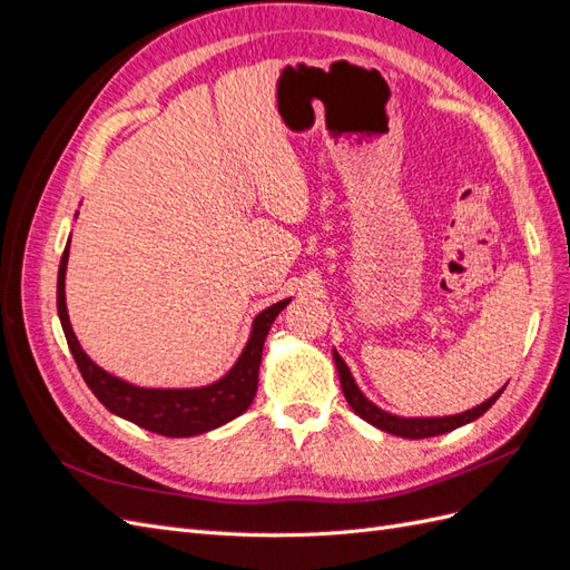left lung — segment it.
<instances>
[{"mask_svg":"<svg viewBox=\"0 0 570 570\" xmlns=\"http://www.w3.org/2000/svg\"><path fill=\"white\" fill-rule=\"evenodd\" d=\"M333 358H335V366L340 373V383H342V392H344V400L350 402V406L354 409L356 416H361L364 421H368L371 425L385 430L390 435H400V438H409V440H423V438H435V435H444L450 433V430H456L465 423H471L475 419H480L482 413H485L494 402L497 396L504 392V387L494 392L490 400H485L482 404L463 411V413H454V416H442V419H402V416H392V413L383 411L381 406H375L373 402L366 400V394L358 390V385L354 383V377L344 364L342 356L333 350Z\"/></svg>","mask_w":570,"mask_h":570,"instance_id":"8db88e82","label":"left lung"}]
</instances>
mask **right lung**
I'll return each mask as SVG.
<instances>
[{
	"instance_id": "1",
	"label": "right lung",
	"mask_w": 570,
	"mask_h": 570,
	"mask_svg": "<svg viewBox=\"0 0 570 570\" xmlns=\"http://www.w3.org/2000/svg\"><path fill=\"white\" fill-rule=\"evenodd\" d=\"M71 243V239H68ZM68 243L59 264L57 278V308L63 335L71 350L82 381L88 383L92 394L116 416L140 425L151 433L164 438H193L209 433V430L237 419L254 402L258 385V364H262L264 340L289 299H283L264 308L252 323V335L247 347L235 361V366L220 377V381L206 387H185V390H159V387H137L120 377L99 368L95 361L82 352L80 342L73 333L71 321L66 312V264H68Z\"/></svg>"
}]
</instances>
